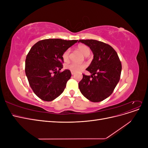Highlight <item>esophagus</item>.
<instances>
[{
  "instance_id": "obj_1",
  "label": "esophagus",
  "mask_w": 148,
  "mask_h": 148,
  "mask_svg": "<svg viewBox=\"0 0 148 148\" xmlns=\"http://www.w3.org/2000/svg\"><path fill=\"white\" fill-rule=\"evenodd\" d=\"M71 75H75V71H71Z\"/></svg>"
}]
</instances>
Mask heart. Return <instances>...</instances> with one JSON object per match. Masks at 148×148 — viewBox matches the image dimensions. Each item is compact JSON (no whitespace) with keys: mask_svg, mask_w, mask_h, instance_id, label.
Listing matches in <instances>:
<instances>
[{"mask_svg":"<svg viewBox=\"0 0 148 148\" xmlns=\"http://www.w3.org/2000/svg\"><path fill=\"white\" fill-rule=\"evenodd\" d=\"M78 50L81 52L83 55L84 56H88L90 53V50L89 48L84 44H79L77 47ZM69 54H70V49H67L66 51L64 52L63 53V59L64 61H67L69 59ZM86 66V64H77L75 63V62H71V63L67 64L65 65V68L66 69H69L71 71H75V72H78V71H81Z\"/></svg>","mask_w":148,"mask_h":148,"instance_id":"heart-1","label":"heart"}]
</instances>
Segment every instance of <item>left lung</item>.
Masks as SVG:
<instances>
[{"mask_svg": "<svg viewBox=\"0 0 148 148\" xmlns=\"http://www.w3.org/2000/svg\"><path fill=\"white\" fill-rule=\"evenodd\" d=\"M93 53V59L86 69L91 75H83L78 84L82 95L91 102H97L111 95L118 84L122 64L117 53L110 45L94 39L79 40Z\"/></svg>", "mask_w": 148, "mask_h": 148, "instance_id": "8db88e82", "label": "left lung"}]
</instances>
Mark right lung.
Here are the masks:
<instances>
[{
    "label": "right lung",
    "mask_w": 148,
    "mask_h": 148,
    "mask_svg": "<svg viewBox=\"0 0 148 148\" xmlns=\"http://www.w3.org/2000/svg\"><path fill=\"white\" fill-rule=\"evenodd\" d=\"M78 40L48 39L31 48L25 61V73L33 92L40 99L52 101L64 92L71 77L69 70L62 72L63 53Z\"/></svg>",
    "instance_id": "obj_1"
}]
</instances>
